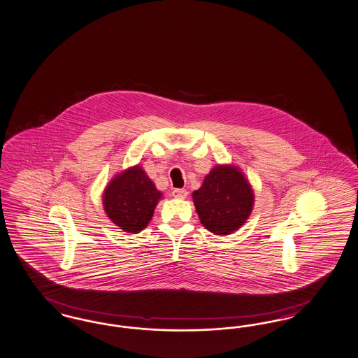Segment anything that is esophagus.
Listing matches in <instances>:
<instances>
[{"instance_id": "1", "label": "esophagus", "mask_w": 358, "mask_h": 358, "mask_svg": "<svg viewBox=\"0 0 358 358\" xmlns=\"http://www.w3.org/2000/svg\"><path fill=\"white\" fill-rule=\"evenodd\" d=\"M172 196L174 199H178V200H184L187 196V192L185 189H174L172 192Z\"/></svg>"}]
</instances>
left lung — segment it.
<instances>
[{"label":"left lung","mask_w":358,"mask_h":358,"mask_svg":"<svg viewBox=\"0 0 358 358\" xmlns=\"http://www.w3.org/2000/svg\"><path fill=\"white\" fill-rule=\"evenodd\" d=\"M193 202L205 229L228 236L240 229L255 206V192L238 166L218 164L205 176Z\"/></svg>","instance_id":"obj_1"}]
</instances>
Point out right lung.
Listing matches in <instances>:
<instances>
[{"mask_svg":"<svg viewBox=\"0 0 358 358\" xmlns=\"http://www.w3.org/2000/svg\"><path fill=\"white\" fill-rule=\"evenodd\" d=\"M159 192L141 165L122 171L109 181L102 193V206L109 220L127 233H140L150 222Z\"/></svg>","mask_w":358,"mask_h":358,"instance_id":"add662e5","label":"right lung"}]
</instances>
